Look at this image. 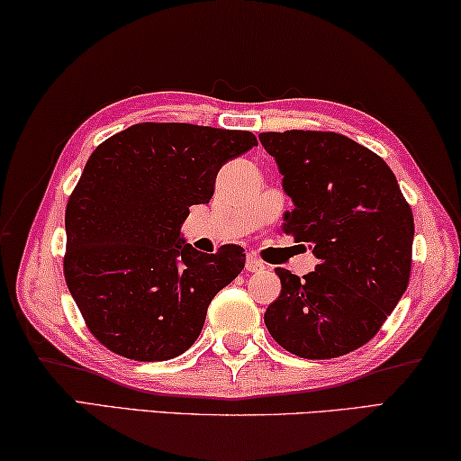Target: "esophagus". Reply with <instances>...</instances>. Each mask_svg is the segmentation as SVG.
Wrapping results in <instances>:
<instances>
[{"label": "esophagus", "mask_w": 461, "mask_h": 461, "mask_svg": "<svg viewBox=\"0 0 461 461\" xmlns=\"http://www.w3.org/2000/svg\"><path fill=\"white\" fill-rule=\"evenodd\" d=\"M245 269L247 271H261V269H266V263L259 261L258 258H255V255H247Z\"/></svg>", "instance_id": "34e87169"}]
</instances>
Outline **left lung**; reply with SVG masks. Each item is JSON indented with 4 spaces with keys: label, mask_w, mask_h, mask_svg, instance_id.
Masks as SVG:
<instances>
[{
    "label": "left lung",
    "mask_w": 461,
    "mask_h": 461,
    "mask_svg": "<svg viewBox=\"0 0 461 461\" xmlns=\"http://www.w3.org/2000/svg\"><path fill=\"white\" fill-rule=\"evenodd\" d=\"M294 210L284 232L319 259L304 277L277 267L282 292L266 311L269 335L304 359L359 349L409 285L414 221L394 173L335 132H261Z\"/></svg>",
    "instance_id": "1"
}]
</instances>
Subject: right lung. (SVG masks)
<instances>
[{
  "label": "right lung",
  "mask_w": 461,
  "mask_h": 461,
  "mask_svg": "<svg viewBox=\"0 0 461 461\" xmlns=\"http://www.w3.org/2000/svg\"><path fill=\"white\" fill-rule=\"evenodd\" d=\"M253 132L145 122L114 134L86 163L65 212V280L92 335L134 361L181 356L210 302L243 271L239 245L185 243L190 206L208 203L226 161Z\"/></svg>",
  "instance_id": "obj_1"
}]
</instances>
